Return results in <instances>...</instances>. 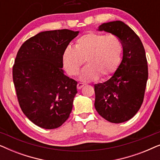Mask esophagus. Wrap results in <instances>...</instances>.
Returning a JSON list of instances; mask_svg holds the SVG:
<instances>
[{"mask_svg":"<svg viewBox=\"0 0 160 160\" xmlns=\"http://www.w3.org/2000/svg\"><path fill=\"white\" fill-rule=\"evenodd\" d=\"M85 85V84H83V83H78L77 84V89H81Z\"/></svg>","mask_w":160,"mask_h":160,"instance_id":"34e87169","label":"esophagus"}]
</instances>
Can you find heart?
I'll use <instances>...</instances> for the list:
<instances>
[{
  "label": "heart",
  "instance_id": "1",
  "mask_svg": "<svg viewBox=\"0 0 160 160\" xmlns=\"http://www.w3.org/2000/svg\"><path fill=\"white\" fill-rule=\"evenodd\" d=\"M123 44L114 35L90 32L77 39L74 47H68L62 56L63 67L70 76H76L86 60L79 79L89 82L110 76L122 60Z\"/></svg>",
  "mask_w": 160,
  "mask_h": 160
}]
</instances>
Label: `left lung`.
I'll list each match as a JSON object with an SVG mask.
<instances>
[{"label":"left lung","instance_id":"left-lung-1","mask_svg":"<svg viewBox=\"0 0 160 160\" xmlns=\"http://www.w3.org/2000/svg\"><path fill=\"white\" fill-rule=\"evenodd\" d=\"M98 30L110 32L121 40L123 57L111 78L94 85L95 107L107 121L122 123L134 117L143 103L148 79L145 49L137 34L123 22L103 23Z\"/></svg>","mask_w":160,"mask_h":160}]
</instances>
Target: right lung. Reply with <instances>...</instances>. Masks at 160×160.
I'll return each instance as SVG.
<instances>
[{
	"label": "right lung",
	"instance_id": "1",
	"mask_svg": "<svg viewBox=\"0 0 160 160\" xmlns=\"http://www.w3.org/2000/svg\"><path fill=\"white\" fill-rule=\"evenodd\" d=\"M78 31L49 30L28 39L17 52L13 82L19 106L40 128L55 129L68 119L77 82L62 69V56Z\"/></svg>",
	"mask_w": 160,
	"mask_h": 160
}]
</instances>
